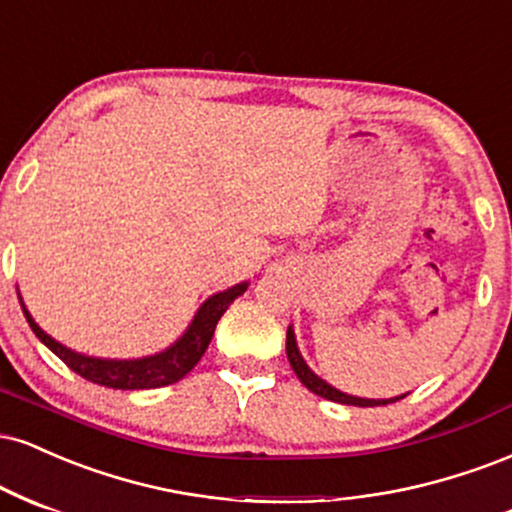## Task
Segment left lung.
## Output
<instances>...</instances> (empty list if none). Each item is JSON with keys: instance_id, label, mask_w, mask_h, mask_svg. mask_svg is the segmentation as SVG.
Masks as SVG:
<instances>
[{"instance_id": "obj_1", "label": "left lung", "mask_w": 512, "mask_h": 512, "mask_svg": "<svg viewBox=\"0 0 512 512\" xmlns=\"http://www.w3.org/2000/svg\"><path fill=\"white\" fill-rule=\"evenodd\" d=\"M287 359H290V366L294 369V374H297L299 381H302L304 386L311 390V393L321 395V398H326V400L340 402V405L378 407V405H388V402H395V400L405 398V395H400V398H393V400H366V398H354V395L340 393V390H335L333 386H328V383L323 381V378H318L314 371H311L309 366H306V362L302 359V354H299V350H297V340H294L292 328H287Z\"/></svg>"}]
</instances>
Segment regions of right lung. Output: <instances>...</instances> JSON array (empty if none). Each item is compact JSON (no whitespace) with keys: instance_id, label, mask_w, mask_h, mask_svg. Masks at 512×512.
<instances>
[{"instance_id":"right-lung-1","label":"right lung","mask_w":512,"mask_h":512,"mask_svg":"<svg viewBox=\"0 0 512 512\" xmlns=\"http://www.w3.org/2000/svg\"><path fill=\"white\" fill-rule=\"evenodd\" d=\"M246 292V282L242 285H234L230 290L213 294L206 304L198 309V314L186 333L179 338L170 350L153 354V357L143 359H129V362H117V359H95L86 357V354L71 352L69 347L59 345L57 340H52L50 335L42 330L38 323L33 321V316L28 314L26 306H23V314H26L28 326L33 328V333L38 335L40 342H45L50 350L57 354L62 362L69 366L71 371H76L78 376H83L90 383H98L105 388H117V390H148V388H160L177 383L179 378H184L191 369L198 364V359L203 357V352L208 350L210 340H213L215 326H218L220 316L225 314L227 306H230L239 294Z\"/></svg>"}]
</instances>
